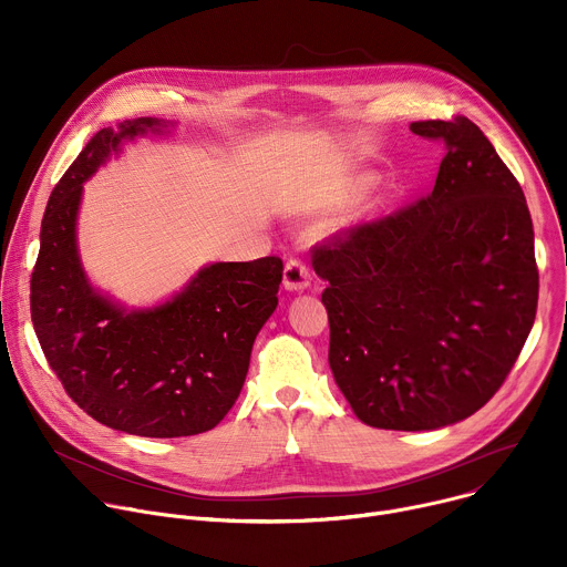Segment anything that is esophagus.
I'll return each mask as SVG.
<instances>
[{"label":"esophagus","mask_w":567,"mask_h":567,"mask_svg":"<svg viewBox=\"0 0 567 567\" xmlns=\"http://www.w3.org/2000/svg\"><path fill=\"white\" fill-rule=\"evenodd\" d=\"M311 282V269L300 258H289L285 262V287L289 291H302Z\"/></svg>","instance_id":"obj_1"}]
</instances>
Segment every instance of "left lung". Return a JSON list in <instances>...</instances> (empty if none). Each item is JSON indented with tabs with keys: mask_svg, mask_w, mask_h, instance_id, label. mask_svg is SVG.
Segmentation results:
<instances>
[{
	"mask_svg": "<svg viewBox=\"0 0 567 567\" xmlns=\"http://www.w3.org/2000/svg\"><path fill=\"white\" fill-rule=\"evenodd\" d=\"M411 130L446 147L433 193L318 241L311 265L357 417L433 431L505 383L534 326L538 267L523 188L482 130L462 116Z\"/></svg>",
	"mask_w": 567,
	"mask_h": 567,
	"instance_id": "8db88e82",
	"label": "left lung"
}]
</instances>
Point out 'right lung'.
<instances>
[{
  "mask_svg": "<svg viewBox=\"0 0 567 567\" xmlns=\"http://www.w3.org/2000/svg\"><path fill=\"white\" fill-rule=\"evenodd\" d=\"M158 125L96 132L55 184L31 274V320L64 392L96 422L141 437L215 429L245 385L251 348L278 305L282 260L217 262L171 302L123 311L94 293L75 251L83 182L121 138Z\"/></svg>",
  "mask_w": 567,
  "mask_h": 567,
  "instance_id": "obj_1",
  "label": "right lung"
}]
</instances>
